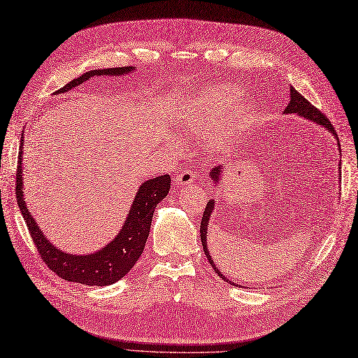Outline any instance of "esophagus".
I'll return each mask as SVG.
<instances>
[{"label":"esophagus","instance_id":"1","mask_svg":"<svg viewBox=\"0 0 358 358\" xmlns=\"http://www.w3.org/2000/svg\"><path fill=\"white\" fill-rule=\"evenodd\" d=\"M194 180H196V171L188 170V169L182 170L179 175L175 178V183H176V185H180V187L189 185V183H192Z\"/></svg>","mask_w":358,"mask_h":358}]
</instances>
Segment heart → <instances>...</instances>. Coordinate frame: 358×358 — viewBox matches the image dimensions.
<instances>
[{
	"label": "heart",
	"mask_w": 358,
	"mask_h": 358,
	"mask_svg": "<svg viewBox=\"0 0 358 358\" xmlns=\"http://www.w3.org/2000/svg\"><path fill=\"white\" fill-rule=\"evenodd\" d=\"M243 89L236 84L215 85L200 92L185 113V128L194 135L209 133L212 149L224 148L245 132L256 117L255 103L239 99Z\"/></svg>",
	"instance_id": "obj_1"
}]
</instances>
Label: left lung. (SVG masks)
<instances>
[{"mask_svg": "<svg viewBox=\"0 0 358 358\" xmlns=\"http://www.w3.org/2000/svg\"><path fill=\"white\" fill-rule=\"evenodd\" d=\"M285 113H289V114L296 113L298 115H301V117H304V119L312 120V122H315L316 124H321V127L327 128L333 135H336V138H337V134H336V131H334V128H333L331 122L328 120L327 115H324L322 111H320L316 107H313V105H310V102H308L303 94H299V93L294 89V87H291V101H289ZM220 171H221V167H215V169H212V171L209 173L210 178L214 179L215 183H218V180H220ZM212 209H214V200H209V203L206 205L205 212H203L201 223H200L201 245H203V250H205V255H206V257H208V260H209V264L212 265V268H214V271H215L221 278L226 280L227 283H231V282H229V280H227L223 274H221V273L218 271L217 265H215L214 262H212L210 255H209V251H208L206 235H208V221H209V217H210V214H212ZM231 285H235V283H231Z\"/></svg>", "mask_w": 358, "mask_h": 358, "instance_id": "1", "label": "left lung"}]
</instances>
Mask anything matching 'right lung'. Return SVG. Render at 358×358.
Here are the masks:
<instances>
[{
    "label": "right lung",
    "instance_id": "obj_1",
    "mask_svg": "<svg viewBox=\"0 0 358 358\" xmlns=\"http://www.w3.org/2000/svg\"><path fill=\"white\" fill-rule=\"evenodd\" d=\"M134 71V67H110V69L89 71L78 78L67 83L63 89L57 93H64L73 87L83 84L94 75H124ZM22 138H21V152L17 157L16 169V183L15 194L17 200V206L25 220L28 231H30L33 243L37 248L41 259L48 265V268L57 275L67 280V282L83 283L89 286H107L117 282L129 273V269L135 265L141 256L144 245L149 236V230L152 224L153 212L158 203L169 194L170 191V176L161 175L158 178L149 179L141 183V187L135 196L132 206L128 212L127 221L114 241L103 247L101 251L93 255L75 256L67 255L64 251L55 248L50 241L36 224L33 215L28 210L25 200L22 196Z\"/></svg>",
    "mask_w": 358,
    "mask_h": 358
}]
</instances>
